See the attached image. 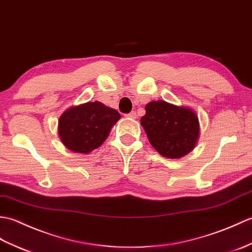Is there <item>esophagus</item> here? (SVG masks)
<instances>
[{"mask_svg":"<svg viewBox=\"0 0 252 252\" xmlns=\"http://www.w3.org/2000/svg\"><path fill=\"white\" fill-rule=\"evenodd\" d=\"M126 116H127V117H129V119H136V117H137V113H136L135 111H131L130 113L126 114Z\"/></svg>","mask_w":252,"mask_h":252,"instance_id":"esophagus-1","label":"esophagus"}]
</instances>
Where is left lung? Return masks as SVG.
<instances>
[{
  "label": "left lung",
  "mask_w": 252,
  "mask_h": 252,
  "mask_svg": "<svg viewBox=\"0 0 252 252\" xmlns=\"http://www.w3.org/2000/svg\"><path fill=\"white\" fill-rule=\"evenodd\" d=\"M141 125L152 147L168 158L191 152L199 135L198 119L192 110L161 100L145 105Z\"/></svg>",
  "instance_id": "left-lung-1"
}]
</instances>
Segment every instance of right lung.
<instances>
[{"instance_id": "obj_1", "label": "right lung", "mask_w": 252, "mask_h": 252, "mask_svg": "<svg viewBox=\"0 0 252 252\" xmlns=\"http://www.w3.org/2000/svg\"><path fill=\"white\" fill-rule=\"evenodd\" d=\"M121 114L101 102H87L66 110L59 119V137L69 150L88 153L99 148Z\"/></svg>"}]
</instances>
